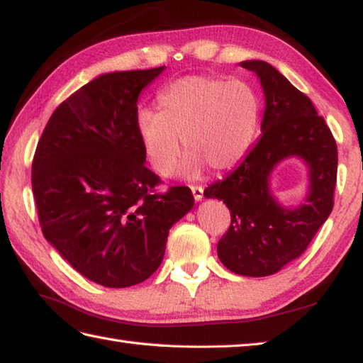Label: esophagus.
Wrapping results in <instances>:
<instances>
[{
	"label": "esophagus",
	"mask_w": 363,
	"mask_h": 363,
	"mask_svg": "<svg viewBox=\"0 0 363 363\" xmlns=\"http://www.w3.org/2000/svg\"><path fill=\"white\" fill-rule=\"evenodd\" d=\"M191 191H193V196L196 201H202L203 197V188L202 186H191Z\"/></svg>",
	"instance_id": "34e87169"
}]
</instances>
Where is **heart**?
I'll use <instances>...</instances> for the list:
<instances>
[{"mask_svg": "<svg viewBox=\"0 0 363 363\" xmlns=\"http://www.w3.org/2000/svg\"><path fill=\"white\" fill-rule=\"evenodd\" d=\"M160 111L140 107L135 131L150 166L170 177L184 148L191 152L183 172L199 177L210 166L234 167L255 140L261 101L243 80L188 75L175 80L158 96Z\"/></svg>", "mask_w": 363, "mask_h": 363, "instance_id": "heart-1", "label": "heart"}]
</instances>
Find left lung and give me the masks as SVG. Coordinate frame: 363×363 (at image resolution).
<instances>
[{"mask_svg":"<svg viewBox=\"0 0 363 363\" xmlns=\"http://www.w3.org/2000/svg\"><path fill=\"white\" fill-rule=\"evenodd\" d=\"M261 80L265 112L262 135L234 172L203 191L230 210V225L218 242V257L243 277H269L308 248L333 208L337 184V142L311 99L261 60L242 61ZM289 155L309 166L307 201L286 209L269 191L272 167Z\"/></svg>","mask_w":363,"mask_h":363,"instance_id":"obj_1","label":"left lung"}]
</instances>
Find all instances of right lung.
<instances>
[{"label":"right lung","instance_id":"add662e5","mask_svg":"<svg viewBox=\"0 0 363 363\" xmlns=\"http://www.w3.org/2000/svg\"><path fill=\"white\" fill-rule=\"evenodd\" d=\"M164 67L102 74L61 102L33 158L43 234L85 278L106 288L145 281L169 229L193 208L188 186L158 193L135 131L140 91Z\"/></svg>","mask_w":363,"mask_h":363}]
</instances>
